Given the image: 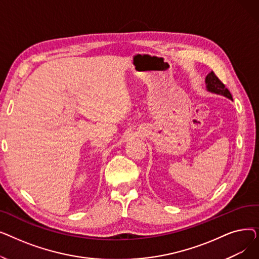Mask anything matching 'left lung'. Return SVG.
<instances>
[{
  "label": "left lung",
  "instance_id": "left-lung-1",
  "mask_svg": "<svg viewBox=\"0 0 259 259\" xmlns=\"http://www.w3.org/2000/svg\"><path fill=\"white\" fill-rule=\"evenodd\" d=\"M205 83H206L207 91H209L211 93L219 94V95H223V97H225L231 101H233L232 95H231L230 91L225 87V85L219 79V77L214 74L213 71H211L206 76Z\"/></svg>",
  "mask_w": 259,
  "mask_h": 259
}]
</instances>
